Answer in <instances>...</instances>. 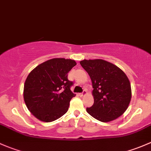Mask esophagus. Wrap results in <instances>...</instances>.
<instances>
[{"label":"esophagus","instance_id":"34e87169","mask_svg":"<svg viewBox=\"0 0 151 151\" xmlns=\"http://www.w3.org/2000/svg\"><path fill=\"white\" fill-rule=\"evenodd\" d=\"M86 94H87V91H86V90H83V92L81 93V94H80V96H81V97H83V96L86 95Z\"/></svg>","mask_w":151,"mask_h":151}]
</instances>
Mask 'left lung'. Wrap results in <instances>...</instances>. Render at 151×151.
I'll return each mask as SVG.
<instances>
[{"label": "left lung", "mask_w": 151, "mask_h": 151, "mask_svg": "<svg viewBox=\"0 0 151 151\" xmlns=\"http://www.w3.org/2000/svg\"><path fill=\"white\" fill-rule=\"evenodd\" d=\"M92 83L94 104L87 113L102 122L118 119L128 108L132 98L129 80L119 67L103 60L80 62Z\"/></svg>", "instance_id": "8db88e82"}]
</instances>
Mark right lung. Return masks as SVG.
Returning <instances> with one entry per match:
<instances>
[{
  "mask_svg": "<svg viewBox=\"0 0 151 151\" xmlns=\"http://www.w3.org/2000/svg\"><path fill=\"white\" fill-rule=\"evenodd\" d=\"M76 65L73 60L54 58L38 65L27 76L23 97L29 112L38 120L52 122L67 113L70 101L76 96L68 73Z\"/></svg>",
  "mask_w": 151,
  "mask_h": 151,
  "instance_id": "1",
  "label": "right lung"
}]
</instances>
